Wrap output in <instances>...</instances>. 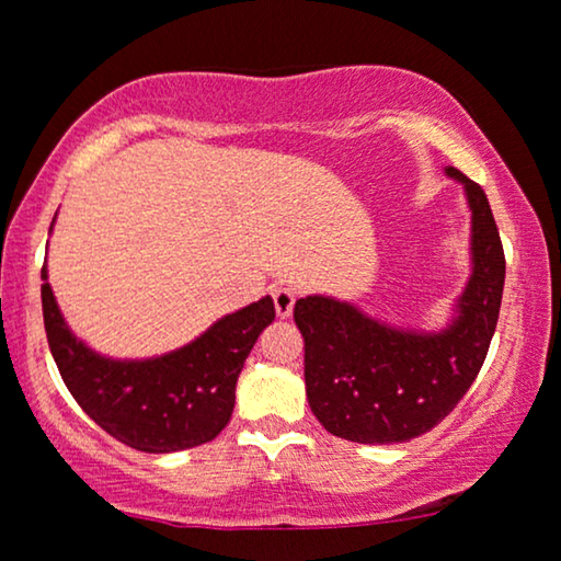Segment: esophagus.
<instances>
[{
	"label": "esophagus",
	"instance_id": "1",
	"mask_svg": "<svg viewBox=\"0 0 561 561\" xmlns=\"http://www.w3.org/2000/svg\"><path fill=\"white\" fill-rule=\"evenodd\" d=\"M273 304H275V313H278L280 319H288L290 311H294V304H296V290L288 288V286H273Z\"/></svg>",
	"mask_w": 561,
	"mask_h": 561
}]
</instances>
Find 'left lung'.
<instances>
[{
	"label": "left lung",
	"mask_w": 561,
	"mask_h": 561,
	"mask_svg": "<svg viewBox=\"0 0 561 561\" xmlns=\"http://www.w3.org/2000/svg\"><path fill=\"white\" fill-rule=\"evenodd\" d=\"M447 175L462 183L472 211V273L447 329H398L332 296L296 301L306 398L329 434L396 444L432 432L485 363L503 298V244L485 191L457 168H447Z\"/></svg>",
	"instance_id": "obj_1"
}]
</instances>
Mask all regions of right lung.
Returning <instances> with one entry per match:
<instances>
[{"mask_svg": "<svg viewBox=\"0 0 561 561\" xmlns=\"http://www.w3.org/2000/svg\"><path fill=\"white\" fill-rule=\"evenodd\" d=\"M41 278L45 334L60 378L106 434L133 449L168 455L211 442L229 424L244 359L275 319L271 296L227 313L168 355L112 359L68 329L45 265Z\"/></svg>", "mask_w": 561, "mask_h": 561, "instance_id": "add662e5", "label": "right lung"}]
</instances>
